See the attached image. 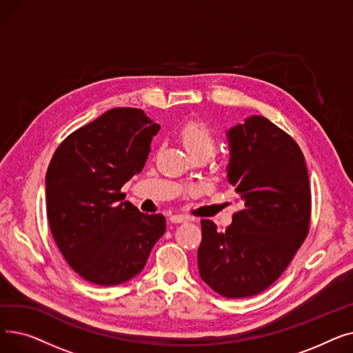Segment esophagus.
I'll return each mask as SVG.
<instances>
[{
	"label": "esophagus",
	"instance_id": "esophagus-1",
	"mask_svg": "<svg viewBox=\"0 0 353 353\" xmlns=\"http://www.w3.org/2000/svg\"><path fill=\"white\" fill-rule=\"evenodd\" d=\"M169 220L172 221V223H184V221L189 220V217L183 216V214H173V216H170Z\"/></svg>",
	"mask_w": 353,
	"mask_h": 353
}]
</instances>
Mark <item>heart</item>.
Wrapping results in <instances>:
<instances>
[{"label":"heart","instance_id":"heart-1","mask_svg":"<svg viewBox=\"0 0 353 353\" xmlns=\"http://www.w3.org/2000/svg\"><path fill=\"white\" fill-rule=\"evenodd\" d=\"M177 139L194 157H209L216 145V134L212 125L203 119H189L177 130Z\"/></svg>","mask_w":353,"mask_h":353}]
</instances>
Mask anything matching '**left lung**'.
<instances>
[{"instance_id": "8db88e82", "label": "left lung", "mask_w": 353, "mask_h": 353, "mask_svg": "<svg viewBox=\"0 0 353 353\" xmlns=\"http://www.w3.org/2000/svg\"><path fill=\"white\" fill-rule=\"evenodd\" d=\"M228 180L243 208L225 232L201 220V279L225 298L266 290L286 270L309 233L312 196L303 153L286 132L252 116L228 133Z\"/></svg>"}]
</instances>
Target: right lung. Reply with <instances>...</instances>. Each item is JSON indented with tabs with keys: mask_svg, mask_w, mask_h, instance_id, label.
Returning <instances> with one entry per match:
<instances>
[{
	"mask_svg": "<svg viewBox=\"0 0 353 353\" xmlns=\"http://www.w3.org/2000/svg\"><path fill=\"white\" fill-rule=\"evenodd\" d=\"M159 128L140 108H111L52 154L46 176L48 225L65 262L87 282L130 281L165 232L160 213L121 201L123 184L143 170Z\"/></svg>",
	"mask_w": 353,
	"mask_h": 353,
	"instance_id": "1",
	"label": "right lung"
}]
</instances>
